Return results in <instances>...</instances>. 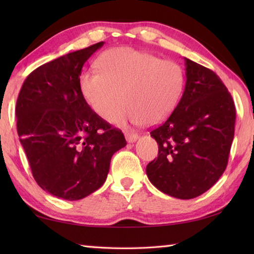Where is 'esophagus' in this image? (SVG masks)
Masks as SVG:
<instances>
[{"mask_svg": "<svg viewBox=\"0 0 254 254\" xmlns=\"http://www.w3.org/2000/svg\"><path fill=\"white\" fill-rule=\"evenodd\" d=\"M126 139L128 143H132V142H135L137 140V134L133 132H127L126 133Z\"/></svg>", "mask_w": 254, "mask_h": 254, "instance_id": "1", "label": "esophagus"}]
</instances>
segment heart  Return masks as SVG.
<instances>
[{
  "instance_id": "1",
  "label": "heart",
  "mask_w": 254,
  "mask_h": 254,
  "mask_svg": "<svg viewBox=\"0 0 254 254\" xmlns=\"http://www.w3.org/2000/svg\"><path fill=\"white\" fill-rule=\"evenodd\" d=\"M98 71H84L78 85L87 105L102 119H109L119 104L124 105L111 117L118 126L157 124L177 106L185 74L173 60H162L145 51L128 47L112 48L96 60Z\"/></svg>"
}]
</instances>
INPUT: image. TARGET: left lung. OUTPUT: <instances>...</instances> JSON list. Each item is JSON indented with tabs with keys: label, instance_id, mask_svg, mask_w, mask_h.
Returning <instances> with one entry per match:
<instances>
[{
	"label": "left lung",
	"instance_id": "obj_1",
	"mask_svg": "<svg viewBox=\"0 0 254 254\" xmlns=\"http://www.w3.org/2000/svg\"><path fill=\"white\" fill-rule=\"evenodd\" d=\"M185 66L186 85L178 105L150 132L159 152L145 171L160 191L190 199L208 190L226 169L236 112L213 70L187 58Z\"/></svg>",
	"mask_w": 254,
	"mask_h": 254
}]
</instances>
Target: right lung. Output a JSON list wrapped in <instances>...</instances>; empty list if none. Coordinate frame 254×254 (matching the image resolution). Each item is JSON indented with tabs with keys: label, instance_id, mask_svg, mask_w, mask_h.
I'll list each match as a JSON object with an SVG mask.
<instances>
[{
	"label": "right lung",
	"instance_id": "obj_1",
	"mask_svg": "<svg viewBox=\"0 0 254 254\" xmlns=\"http://www.w3.org/2000/svg\"><path fill=\"white\" fill-rule=\"evenodd\" d=\"M98 42L34 69L16 101V128L37 184L49 194L78 200L105 183L111 158L127 145L121 130L94 112L78 80Z\"/></svg>",
	"mask_w": 254,
	"mask_h": 254
}]
</instances>
